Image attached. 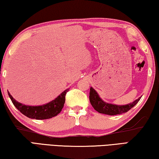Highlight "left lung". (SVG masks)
Masks as SVG:
<instances>
[{"label":"left lung","instance_id":"obj_1","mask_svg":"<svg viewBox=\"0 0 159 159\" xmlns=\"http://www.w3.org/2000/svg\"><path fill=\"white\" fill-rule=\"evenodd\" d=\"M90 102L91 105L97 111H98L100 114H107V115H117V114H121L123 113H125L128 111L130 109L135 105L139 101V99H136L132 103L127 104V105H123V106H118V105H114V104H108L102 101L99 98L98 94L97 93L96 91L93 89V88H90Z\"/></svg>","mask_w":159,"mask_h":159}]
</instances>
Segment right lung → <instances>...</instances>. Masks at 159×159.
<instances>
[{"instance_id":"right-lung-1","label":"right lung","mask_w":159,"mask_h":159,"mask_svg":"<svg viewBox=\"0 0 159 159\" xmlns=\"http://www.w3.org/2000/svg\"><path fill=\"white\" fill-rule=\"evenodd\" d=\"M69 90V89L64 90L60 95H59L57 98L49 103L44 105L36 107L25 105L16 101L10 93H8V95L13 104L21 114L30 118L43 120L52 118L60 114L65 102L66 94Z\"/></svg>"}]
</instances>
